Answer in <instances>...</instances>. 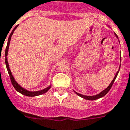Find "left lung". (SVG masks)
<instances>
[{
  "mask_svg": "<svg viewBox=\"0 0 130 130\" xmlns=\"http://www.w3.org/2000/svg\"><path fill=\"white\" fill-rule=\"evenodd\" d=\"M115 35H116V37L118 38V37H117V35H116V33H115ZM118 73H119V70L118 71V72H117V74H116V75H115V78H114V79L112 80V82H110V84H109V86L107 87L105 90H103L102 92H101V93H99V94H97V95H92V96H88V95H82V94H80V93H77V92H74V93H76V94L78 95V96L81 97V98H84V99H87V100H92V101H93V100H95V99H99V98H102V97L105 96V95L109 92V90H110V88H111V87H112V84H113L114 82H115V79H116V78H117Z\"/></svg>",
  "mask_w": 130,
  "mask_h": 130,
  "instance_id": "left-lung-1",
  "label": "left lung"
}]
</instances>
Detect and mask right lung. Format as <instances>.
Here are the masks:
<instances>
[{"mask_svg":"<svg viewBox=\"0 0 130 130\" xmlns=\"http://www.w3.org/2000/svg\"><path fill=\"white\" fill-rule=\"evenodd\" d=\"M18 25H16L15 27V28L12 30V32L10 33V36H9L8 40V44L7 46H6V51H5V63L6 65V69L8 70V72L9 76H10V78L11 82H12V84L13 85V86L14 87V88L15 89L16 91H18V92H20L21 94L24 95H26V96H29V97H34V96H37V95H40L43 94V93H46L50 90V88H51V85L49 86L48 87H47L46 88L44 89V90H40V91H37V92H30V91H28V90H25L23 88H22L21 86H20L19 84H18V82L15 80V79L13 78V75H12V73L10 71V67H9L8 63L7 60V56H8V48H9V45H10V42L11 38H12V36L13 33V31H15V29L18 27Z\"/></svg>","mask_w":130,"mask_h":130,"instance_id":"add662e5","label":"right lung"}]
</instances>
